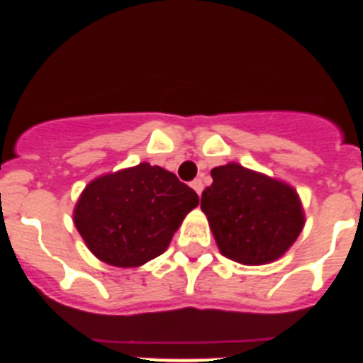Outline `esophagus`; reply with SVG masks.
Here are the masks:
<instances>
[{"instance_id":"esophagus-1","label":"esophagus","mask_w":363,"mask_h":363,"mask_svg":"<svg viewBox=\"0 0 363 363\" xmlns=\"http://www.w3.org/2000/svg\"><path fill=\"white\" fill-rule=\"evenodd\" d=\"M191 187L194 189V191L198 192V196H200V194H201V191H203V182H201L200 178H198V179H194V182H192V184H191Z\"/></svg>"}]
</instances>
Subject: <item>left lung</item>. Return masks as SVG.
Wrapping results in <instances>:
<instances>
[{"label":"left lung","instance_id":"obj_1","mask_svg":"<svg viewBox=\"0 0 363 363\" xmlns=\"http://www.w3.org/2000/svg\"><path fill=\"white\" fill-rule=\"evenodd\" d=\"M211 176L201 211L221 255L243 265H264L289 251L306 223L294 187L234 162L214 167Z\"/></svg>","mask_w":363,"mask_h":363}]
</instances>
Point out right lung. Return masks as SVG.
Here are the masks:
<instances>
[{"label": "right lung", "instance_id": "obj_1", "mask_svg": "<svg viewBox=\"0 0 363 363\" xmlns=\"http://www.w3.org/2000/svg\"><path fill=\"white\" fill-rule=\"evenodd\" d=\"M200 198L176 174L143 162L98 176L74 207L89 251L114 267H140L167 251Z\"/></svg>", "mask_w": 363, "mask_h": 363}]
</instances>
